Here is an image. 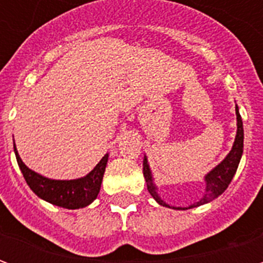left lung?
Masks as SVG:
<instances>
[{
	"instance_id": "1",
	"label": "left lung",
	"mask_w": 263,
	"mask_h": 263,
	"mask_svg": "<svg viewBox=\"0 0 263 263\" xmlns=\"http://www.w3.org/2000/svg\"><path fill=\"white\" fill-rule=\"evenodd\" d=\"M235 114H237V135H235V141H234V145H232L230 154L227 155L224 160L215 166L213 171H210L205 177H204V182H205V190H204V194L201 196V198L196 201L194 204H190L189 207H172L167 203H165L162 198L159 197L158 194V187L155 186L154 183V176H152V172H151V167H149L148 159L146 156H143V177L146 180V184H148V190L151 196L163 207H169V209L175 210H187L193 209V207H198V205H203V204H207L210 201H213L214 198H217L218 196L224 193L228 187V184L231 183L232 177L235 175V172L238 169V165H239V160H241V156H242L243 152V126H242V120H241V115H239V109L235 105Z\"/></svg>"
}]
</instances>
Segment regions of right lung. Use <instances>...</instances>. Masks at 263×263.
Segmentation results:
<instances>
[{"instance_id":"add662e5","label":"right lung","mask_w":263,"mask_h":263,"mask_svg":"<svg viewBox=\"0 0 263 263\" xmlns=\"http://www.w3.org/2000/svg\"><path fill=\"white\" fill-rule=\"evenodd\" d=\"M14 152L18 166L25 177L28 186L37 197H41L45 201L58 207H63V209L76 210L87 207L97 198L101 182H103L105 166L108 162V154L104 155L103 159L98 162L97 166L84 177L74 179V180H53V179H49L36 172L31 171L20 158L15 142Z\"/></svg>"}]
</instances>
